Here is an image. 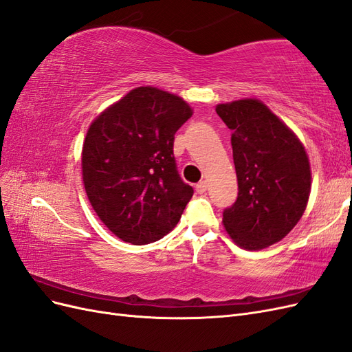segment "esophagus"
Instances as JSON below:
<instances>
[{
	"instance_id": "34e87169",
	"label": "esophagus",
	"mask_w": 352,
	"mask_h": 352,
	"mask_svg": "<svg viewBox=\"0 0 352 352\" xmlns=\"http://www.w3.org/2000/svg\"><path fill=\"white\" fill-rule=\"evenodd\" d=\"M207 188H208V185H207L206 180H201L199 184H197V186H195V190H197L198 194H204L206 190H207Z\"/></svg>"
}]
</instances>
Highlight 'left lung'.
<instances>
[{
	"instance_id": "1",
	"label": "left lung",
	"mask_w": 352,
	"mask_h": 352,
	"mask_svg": "<svg viewBox=\"0 0 352 352\" xmlns=\"http://www.w3.org/2000/svg\"><path fill=\"white\" fill-rule=\"evenodd\" d=\"M232 131L238 198L223 225L241 248L258 251L279 242L302 217L311 190L304 145L265 104L247 98L216 107Z\"/></svg>"
}]
</instances>
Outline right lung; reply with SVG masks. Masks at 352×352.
Wrapping results in <instances>:
<instances>
[{"label":"right lung","instance_id":"1","mask_svg":"<svg viewBox=\"0 0 352 352\" xmlns=\"http://www.w3.org/2000/svg\"><path fill=\"white\" fill-rule=\"evenodd\" d=\"M190 116L177 95L141 87L91 123L82 148L85 190L122 241L145 245L163 238L192 198L173 155L175 133Z\"/></svg>","mask_w":352,"mask_h":352}]
</instances>
